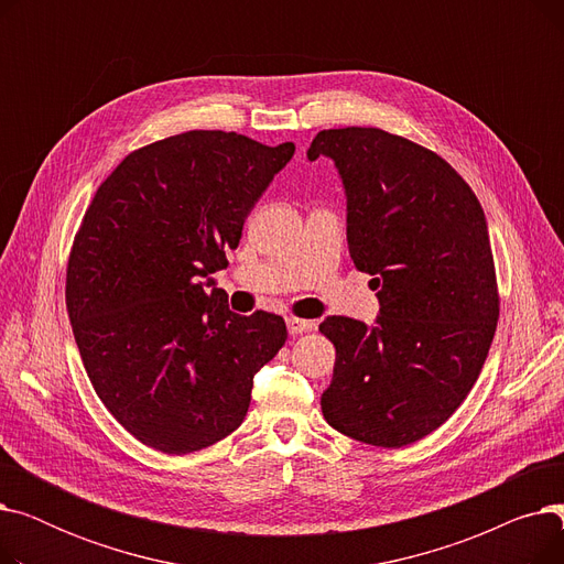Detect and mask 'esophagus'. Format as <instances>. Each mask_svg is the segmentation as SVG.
<instances>
[{
    "instance_id": "1",
    "label": "esophagus",
    "mask_w": 564,
    "mask_h": 564,
    "mask_svg": "<svg viewBox=\"0 0 564 564\" xmlns=\"http://www.w3.org/2000/svg\"><path fill=\"white\" fill-rule=\"evenodd\" d=\"M285 324H288V332H290V336L308 334V332H313V327H315L313 322L302 319V317H288V319H285Z\"/></svg>"
}]
</instances>
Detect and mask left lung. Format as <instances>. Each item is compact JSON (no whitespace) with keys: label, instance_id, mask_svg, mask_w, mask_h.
Wrapping results in <instances>:
<instances>
[{"label":"left lung","instance_id":"8db88e82","mask_svg":"<svg viewBox=\"0 0 564 564\" xmlns=\"http://www.w3.org/2000/svg\"><path fill=\"white\" fill-rule=\"evenodd\" d=\"M332 158L347 196V245L372 276L375 327L332 315L336 347L322 413L345 436L402 448L466 400L498 322L482 205L436 153L379 128L322 130L308 160Z\"/></svg>","mask_w":564,"mask_h":564}]
</instances>
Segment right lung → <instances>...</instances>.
I'll list each match as a JSON object with an SVG mask.
<instances>
[{
    "instance_id": "add662e5",
    "label": "right lung",
    "mask_w": 564,
    "mask_h": 564,
    "mask_svg": "<svg viewBox=\"0 0 564 564\" xmlns=\"http://www.w3.org/2000/svg\"><path fill=\"white\" fill-rule=\"evenodd\" d=\"M292 155V141L189 130L130 153L86 207L68 317L98 398L143 446L187 455L235 432L285 345L281 315L232 313L207 276Z\"/></svg>"
}]
</instances>
